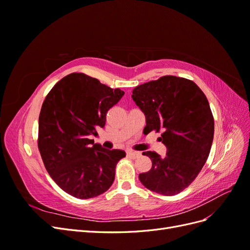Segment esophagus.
I'll return each instance as SVG.
<instances>
[{
    "label": "esophagus",
    "mask_w": 250,
    "mask_h": 250,
    "mask_svg": "<svg viewBox=\"0 0 250 250\" xmlns=\"http://www.w3.org/2000/svg\"><path fill=\"white\" fill-rule=\"evenodd\" d=\"M140 155H141V152H139V151H128L127 152V156L132 158V160L138 158Z\"/></svg>",
    "instance_id": "esophagus-1"
}]
</instances>
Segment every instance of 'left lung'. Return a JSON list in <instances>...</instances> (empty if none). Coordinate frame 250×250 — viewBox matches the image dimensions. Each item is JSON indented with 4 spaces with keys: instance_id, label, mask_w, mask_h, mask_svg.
Returning <instances> with one entry per match:
<instances>
[{
    "instance_id": "left-lung-1",
    "label": "left lung",
    "mask_w": 250,
    "mask_h": 250,
    "mask_svg": "<svg viewBox=\"0 0 250 250\" xmlns=\"http://www.w3.org/2000/svg\"><path fill=\"white\" fill-rule=\"evenodd\" d=\"M132 99L146 117L144 134L161 133L167 156L143 152L152 167L139 178L148 190L173 196L190 186L206 164L214 139V117L206 95L195 82L163 76L138 85Z\"/></svg>"
}]
</instances>
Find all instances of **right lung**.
<instances>
[{
    "label": "right lung",
    "mask_w": 250,
    "mask_h": 250,
    "mask_svg": "<svg viewBox=\"0 0 250 250\" xmlns=\"http://www.w3.org/2000/svg\"><path fill=\"white\" fill-rule=\"evenodd\" d=\"M124 92L83 73L59 80L44 99L39 120L37 145L44 167L64 192L79 199L106 192L115 180L122 150L94 144L89 135L103 128L107 111Z\"/></svg>",
    "instance_id": "right-lung-1"
}]
</instances>
